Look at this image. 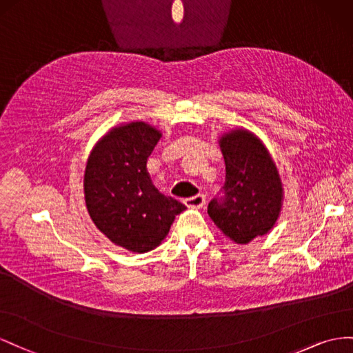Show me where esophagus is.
Segmentation results:
<instances>
[{
  "label": "esophagus",
  "mask_w": 353,
  "mask_h": 353,
  "mask_svg": "<svg viewBox=\"0 0 353 353\" xmlns=\"http://www.w3.org/2000/svg\"><path fill=\"white\" fill-rule=\"evenodd\" d=\"M185 204L189 208H201L205 205V196L204 195H195V196H190L185 199Z\"/></svg>",
  "instance_id": "34e87169"
}]
</instances>
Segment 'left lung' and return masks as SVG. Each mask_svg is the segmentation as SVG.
I'll list each match as a JSON object with an SVG mask.
<instances>
[{"label":"left lung","mask_w":353,"mask_h":353,"mask_svg":"<svg viewBox=\"0 0 353 353\" xmlns=\"http://www.w3.org/2000/svg\"><path fill=\"white\" fill-rule=\"evenodd\" d=\"M226 179L210 201L208 216L238 244L265 235L279 216L283 188L275 164L260 140L245 130L221 137Z\"/></svg>","instance_id":"8db88e82"}]
</instances>
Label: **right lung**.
Wrapping results in <instances>:
<instances>
[{"instance_id": "add662e5", "label": "right lung", "mask_w": 353, "mask_h": 353, "mask_svg": "<svg viewBox=\"0 0 353 353\" xmlns=\"http://www.w3.org/2000/svg\"><path fill=\"white\" fill-rule=\"evenodd\" d=\"M161 137L145 123L109 132L93 149L84 174L85 204L100 232L133 253L161 244L186 207L150 182L146 163Z\"/></svg>"}]
</instances>
